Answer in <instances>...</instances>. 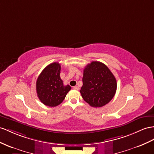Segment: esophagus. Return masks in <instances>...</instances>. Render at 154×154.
Wrapping results in <instances>:
<instances>
[{
	"instance_id": "obj_1",
	"label": "esophagus",
	"mask_w": 154,
	"mask_h": 154,
	"mask_svg": "<svg viewBox=\"0 0 154 154\" xmlns=\"http://www.w3.org/2000/svg\"><path fill=\"white\" fill-rule=\"evenodd\" d=\"M73 89H74V90H78L79 89V88L78 86H74V87H73Z\"/></svg>"
}]
</instances>
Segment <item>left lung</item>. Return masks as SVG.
I'll use <instances>...</instances> for the list:
<instances>
[{"instance_id":"8db88e82","label":"left lung","mask_w":154,"mask_h":154,"mask_svg":"<svg viewBox=\"0 0 154 154\" xmlns=\"http://www.w3.org/2000/svg\"><path fill=\"white\" fill-rule=\"evenodd\" d=\"M116 88L115 77L103 63L93 61L85 68L80 92L90 106L101 107L107 104L115 96Z\"/></svg>"}]
</instances>
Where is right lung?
Wrapping results in <instances>:
<instances>
[{
	"label": "right lung",
	"mask_w": 154,
	"mask_h": 154,
	"mask_svg": "<svg viewBox=\"0 0 154 154\" xmlns=\"http://www.w3.org/2000/svg\"><path fill=\"white\" fill-rule=\"evenodd\" d=\"M60 64L53 62L46 66L38 77L37 95L46 106L53 107L60 105L71 90L69 85L63 84L60 76Z\"/></svg>",
	"instance_id": "add662e5"
}]
</instances>
